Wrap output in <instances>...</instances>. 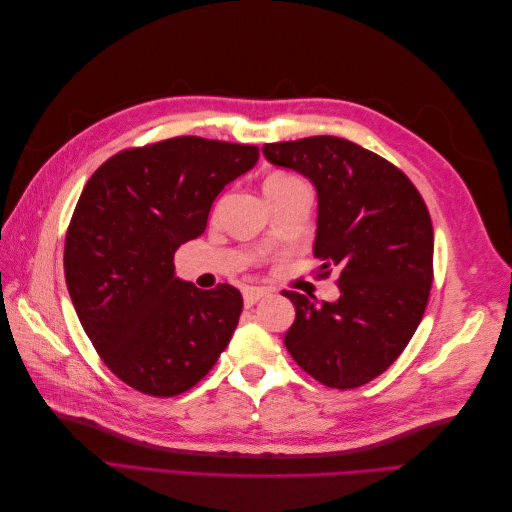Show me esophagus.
Wrapping results in <instances>:
<instances>
[{
    "instance_id": "34e87169",
    "label": "esophagus",
    "mask_w": 512,
    "mask_h": 512,
    "mask_svg": "<svg viewBox=\"0 0 512 512\" xmlns=\"http://www.w3.org/2000/svg\"><path fill=\"white\" fill-rule=\"evenodd\" d=\"M267 290L265 288H256V286H247L243 290V303L245 307H252L256 301H260L262 297H265Z\"/></svg>"
}]
</instances>
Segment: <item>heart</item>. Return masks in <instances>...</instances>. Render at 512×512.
Returning a JSON list of instances; mask_svg holds the SVG:
<instances>
[{
	"label": "heart",
	"mask_w": 512,
	"mask_h": 512,
	"mask_svg": "<svg viewBox=\"0 0 512 512\" xmlns=\"http://www.w3.org/2000/svg\"><path fill=\"white\" fill-rule=\"evenodd\" d=\"M299 185H305V183L290 173H271L265 179V194L267 198H277V196L288 194L294 188H299Z\"/></svg>",
	"instance_id": "1"
}]
</instances>
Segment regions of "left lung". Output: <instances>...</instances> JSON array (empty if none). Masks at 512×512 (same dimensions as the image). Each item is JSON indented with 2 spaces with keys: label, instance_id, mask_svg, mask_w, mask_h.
<instances>
[{
  "label": "left lung",
  "instance_id": "obj_1",
  "mask_svg": "<svg viewBox=\"0 0 512 512\" xmlns=\"http://www.w3.org/2000/svg\"><path fill=\"white\" fill-rule=\"evenodd\" d=\"M265 158L316 185L314 256L337 275L339 299L318 303L284 290L294 322L284 344L331 389L378 378L404 352L433 282V226L423 196L397 166L337 136L262 147Z\"/></svg>",
  "mask_w": 512,
  "mask_h": 512
}]
</instances>
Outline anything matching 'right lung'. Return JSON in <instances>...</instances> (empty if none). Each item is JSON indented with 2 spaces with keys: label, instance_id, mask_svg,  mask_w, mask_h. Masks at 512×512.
Here are the masks:
<instances>
[{
  "label": "right lung",
  "instance_id": "add662e5",
  "mask_svg": "<svg viewBox=\"0 0 512 512\" xmlns=\"http://www.w3.org/2000/svg\"><path fill=\"white\" fill-rule=\"evenodd\" d=\"M256 162L254 145L177 136L123 149L87 181L66 235V284L100 359L132 389L185 393L228 346L241 292L181 282L173 258Z\"/></svg>",
  "mask_w": 512,
  "mask_h": 512
}]
</instances>
